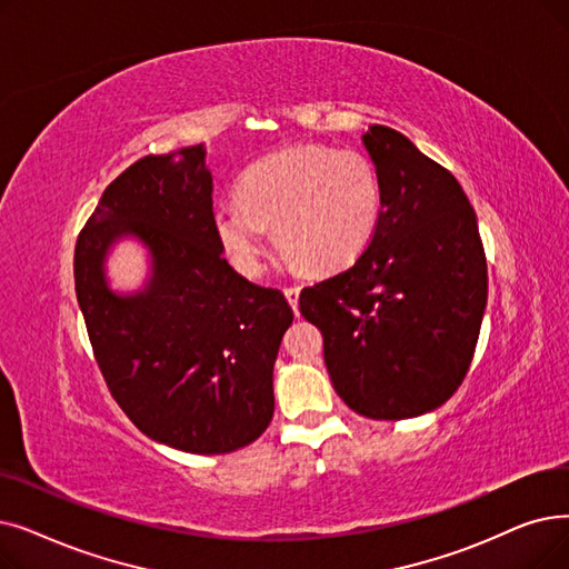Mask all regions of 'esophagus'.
<instances>
[{
  "instance_id": "34e87169",
  "label": "esophagus",
  "mask_w": 569,
  "mask_h": 569,
  "mask_svg": "<svg viewBox=\"0 0 569 569\" xmlns=\"http://www.w3.org/2000/svg\"><path fill=\"white\" fill-rule=\"evenodd\" d=\"M283 295L288 305L292 307V311H298V305H300V288L298 286H290V288H283Z\"/></svg>"
}]
</instances>
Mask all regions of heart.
<instances>
[{"instance_id": "1", "label": "heart", "mask_w": 569, "mask_h": 569, "mask_svg": "<svg viewBox=\"0 0 569 569\" xmlns=\"http://www.w3.org/2000/svg\"><path fill=\"white\" fill-rule=\"evenodd\" d=\"M239 204L216 211V234L230 262L258 277L267 258V228L286 262L318 274L351 267L372 243L383 188L375 162L356 148L298 143L243 171Z\"/></svg>"}]
</instances>
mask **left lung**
<instances>
[{"mask_svg":"<svg viewBox=\"0 0 569 569\" xmlns=\"http://www.w3.org/2000/svg\"><path fill=\"white\" fill-rule=\"evenodd\" d=\"M383 213L369 249L349 269L300 295L323 335L339 398L375 421L432 411L462 383L488 300L477 213L449 169L400 132L362 134Z\"/></svg>","mask_w":569,"mask_h":569,"instance_id":"1","label":"left lung"}]
</instances>
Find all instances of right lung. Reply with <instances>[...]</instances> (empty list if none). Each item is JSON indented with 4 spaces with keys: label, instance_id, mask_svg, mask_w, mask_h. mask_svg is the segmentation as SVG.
<instances>
[{
    "label": "right lung",
    "instance_id": "right-lung-1",
    "mask_svg": "<svg viewBox=\"0 0 569 569\" xmlns=\"http://www.w3.org/2000/svg\"><path fill=\"white\" fill-rule=\"evenodd\" d=\"M204 146L146 156L109 183L73 251L77 300L118 407L146 435L200 456L256 441L274 413L271 372L292 309L228 264ZM152 253L141 293L116 296L103 260L120 236Z\"/></svg>",
    "mask_w": 569,
    "mask_h": 569
}]
</instances>
